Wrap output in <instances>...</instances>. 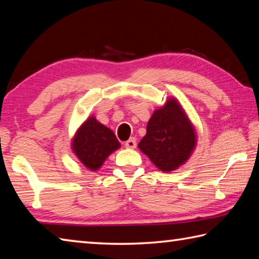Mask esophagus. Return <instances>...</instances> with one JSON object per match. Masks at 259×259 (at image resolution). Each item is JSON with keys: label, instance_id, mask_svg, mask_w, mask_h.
<instances>
[{"label": "esophagus", "instance_id": "obj_1", "mask_svg": "<svg viewBox=\"0 0 259 259\" xmlns=\"http://www.w3.org/2000/svg\"><path fill=\"white\" fill-rule=\"evenodd\" d=\"M136 145H137V143H136V138H130L129 140H126V142L124 143V146L126 148H131V149H134V148H136Z\"/></svg>", "mask_w": 259, "mask_h": 259}]
</instances>
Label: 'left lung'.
<instances>
[{
  "mask_svg": "<svg viewBox=\"0 0 259 259\" xmlns=\"http://www.w3.org/2000/svg\"><path fill=\"white\" fill-rule=\"evenodd\" d=\"M195 146L194 125L175 98L154 112L147 123V133L138 144L139 149L164 172L186 163Z\"/></svg>",
  "mask_w": 259,
  "mask_h": 259,
  "instance_id": "1",
  "label": "left lung"
}]
</instances>
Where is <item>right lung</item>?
Instances as JSON below:
<instances>
[{"mask_svg": "<svg viewBox=\"0 0 259 259\" xmlns=\"http://www.w3.org/2000/svg\"><path fill=\"white\" fill-rule=\"evenodd\" d=\"M120 147L113 131L91 116L78 129L72 150L84 166L97 171L111 153Z\"/></svg>", "mask_w": 259, "mask_h": 259, "instance_id": "add662e5", "label": "right lung"}]
</instances>
